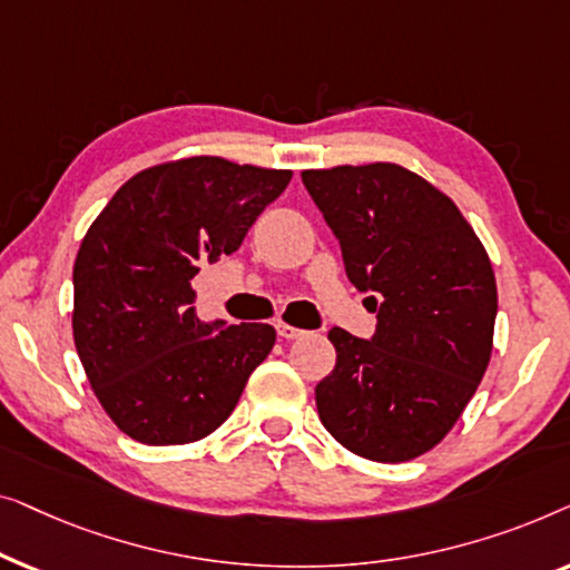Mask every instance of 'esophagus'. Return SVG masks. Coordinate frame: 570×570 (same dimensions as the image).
Returning <instances> with one entry per match:
<instances>
[{
  "label": "esophagus",
  "mask_w": 570,
  "mask_h": 570,
  "mask_svg": "<svg viewBox=\"0 0 570 570\" xmlns=\"http://www.w3.org/2000/svg\"><path fill=\"white\" fill-rule=\"evenodd\" d=\"M276 333L282 335L284 341H296V338H302V335H304V331H299V327H294L288 323H276Z\"/></svg>",
  "instance_id": "obj_1"
}]
</instances>
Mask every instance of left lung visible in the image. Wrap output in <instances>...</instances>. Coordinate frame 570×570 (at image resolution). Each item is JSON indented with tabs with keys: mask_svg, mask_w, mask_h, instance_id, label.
I'll list each match as a JSON object with an SVG mask.
<instances>
[{
	"mask_svg": "<svg viewBox=\"0 0 570 570\" xmlns=\"http://www.w3.org/2000/svg\"><path fill=\"white\" fill-rule=\"evenodd\" d=\"M302 183L376 312L368 341L327 333L338 362L315 387L320 421L366 460H413L449 434L491 362V261L452 198L405 167L304 170Z\"/></svg>",
	"mask_w": 570,
	"mask_h": 570,
	"instance_id": "8db88e82",
	"label": "left lung"
}]
</instances>
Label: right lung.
Returning a JSON list of instances; mask_svg holds the SVG:
<instances>
[{
    "label": "right lung",
    "instance_id": "1",
    "mask_svg": "<svg viewBox=\"0 0 570 570\" xmlns=\"http://www.w3.org/2000/svg\"><path fill=\"white\" fill-rule=\"evenodd\" d=\"M288 170L190 157L118 188L75 261V343L100 405L141 444H188L235 411L271 354L263 323H204L190 288L204 263L235 253Z\"/></svg>",
    "mask_w": 570,
    "mask_h": 570
}]
</instances>
